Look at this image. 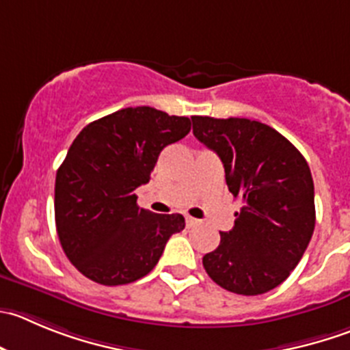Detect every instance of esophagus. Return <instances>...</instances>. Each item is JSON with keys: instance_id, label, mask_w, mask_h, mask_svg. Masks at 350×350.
<instances>
[{"instance_id": "esophagus-1", "label": "esophagus", "mask_w": 350, "mask_h": 350, "mask_svg": "<svg viewBox=\"0 0 350 350\" xmlns=\"http://www.w3.org/2000/svg\"><path fill=\"white\" fill-rule=\"evenodd\" d=\"M185 221H187V227H196V225H199V219L192 218V216H185Z\"/></svg>"}]
</instances>
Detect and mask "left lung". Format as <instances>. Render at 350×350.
Returning <instances> with one entry per match:
<instances>
[{"mask_svg":"<svg viewBox=\"0 0 350 350\" xmlns=\"http://www.w3.org/2000/svg\"><path fill=\"white\" fill-rule=\"evenodd\" d=\"M192 132L219 156L228 191L242 201L230 232L202 258L215 284L241 295L278 287L314 230V184L304 156L275 129L249 118L192 116Z\"/></svg>","mask_w":350,"mask_h":350,"instance_id":"left-lung-1","label":"left lung"}]
</instances>
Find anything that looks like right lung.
I'll use <instances>...</instances> for the list:
<instances>
[{
    "instance_id": "1",
    "label": "right lung",
    "mask_w": 350,
    "mask_h": 350,
    "mask_svg": "<svg viewBox=\"0 0 350 350\" xmlns=\"http://www.w3.org/2000/svg\"><path fill=\"white\" fill-rule=\"evenodd\" d=\"M191 132L187 116L151 106L123 108L81 131L56 172L55 219L75 268L101 285L146 277L166 242L184 230L178 213L154 215L137 206L159 152Z\"/></svg>"
}]
</instances>
